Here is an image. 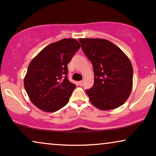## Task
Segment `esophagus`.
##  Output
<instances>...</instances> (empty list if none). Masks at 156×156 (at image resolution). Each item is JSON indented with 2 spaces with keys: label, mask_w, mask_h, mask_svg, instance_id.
Masks as SVG:
<instances>
[{
  "label": "esophagus",
  "mask_w": 156,
  "mask_h": 156,
  "mask_svg": "<svg viewBox=\"0 0 156 156\" xmlns=\"http://www.w3.org/2000/svg\"><path fill=\"white\" fill-rule=\"evenodd\" d=\"M79 84H80V86H82V85L84 84V82H83V80L80 81V82H79Z\"/></svg>",
  "instance_id": "obj_1"
}]
</instances>
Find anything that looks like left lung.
Segmentation results:
<instances>
[{"label": "left lung", "instance_id": "1", "mask_svg": "<svg viewBox=\"0 0 156 156\" xmlns=\"http://www.w3.org/2000/svg\"><path fill=\"white\" fill-rule=\"evenodd\" d=\"M83 52L93 66L94 82L86 92L91 103L110 110L125 103L133 87V67L124 52L107 40L80 38Z\"/></svg>", "mask_w": 156, "mask_h": 156}]
</instances>
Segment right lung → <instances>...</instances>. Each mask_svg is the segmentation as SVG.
I'll use <instances>...</instances> for the list:
<instances>
[{"label":"right lung","instance_id":"add662e5","mask_svg":"<svg viewBox=\"0 0 156 156\" xmlns=\"http://www.w3.org/2000/svg\"><path fill=\"white\" fill-rule=\"evenodd\" d=\"M73 38L45 47L30 63L24 87L30 101L40 109L55 112L69 101L76 85L67 78V65L80 48Z\"/></svg>","mask_w":156,"mask_h":156}]
</instances>
